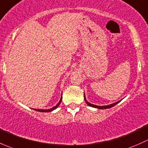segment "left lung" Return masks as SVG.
<instances>
[{"mask_svg": "<svg viewBox=\"0 0 148 148\" xmlns=\"http://www.w3.org/2000/svg\"><path fill=\"white\" fill-rule=\"evenodd\" d=\"M84 100L85 102H86V104H88L89 106H90V107H95V108H97V109H100V110H105V109H109V108H111V107H114V105H116L117 104H118L119 102H120V101H118V102H114L113 103V104H109V105H105V106H98V105H95V104H91V103H89V102H88L87 100L86 99V97H85V95H84Z\"/></svg>", "mask_w": 148, "mask_h": 148, "instance_id": "left-lung-1", "label": "left lung"}]
</instances>
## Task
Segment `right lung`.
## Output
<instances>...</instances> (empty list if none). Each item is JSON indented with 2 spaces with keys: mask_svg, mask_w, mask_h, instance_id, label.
<instances>
[{
  "mask_svg": "<svg viewBox=\"0 0 148 148\" xmlns=\"http://www.w3.org/2000/svg\"><path fill=\"white\" fill-rule=\"evenodd\" d=\"M62 97H61V99H60V100H59V103H58L56 106H54V107H52V108H51V109H48V110H39V109H34V110H36V111H38V112H51L59 107V105L61 104V102H62Z\"/></svg>",
  "mask_w": 148,
  "mask_h": 148,
  "instance_id": "add662e5",
  "label": "right lung"
}]
</instances>
